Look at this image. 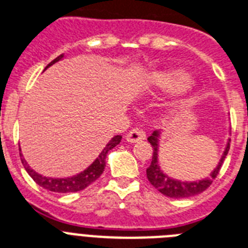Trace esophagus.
Returning a JSON list of instances; mask_svg holds the SVG:
<instances>
[{
	"label": "esophagus",
	"instance_id": "34e87169",
	"mask_svg": "<svg viewBox=\"0 0 248 248\" xmlns=\"http://www.w3.org/2000/svg\"><path fill=\"white\" fill-rule=\"evenodd\" d=\"M146 138V134L141 127H134L132 130L128 131V134L126 135V140L128 142H136L140 140H144Z\"/></svg>",
	"mask_w": 248,
	"mask_h": 248
}]
</instances>
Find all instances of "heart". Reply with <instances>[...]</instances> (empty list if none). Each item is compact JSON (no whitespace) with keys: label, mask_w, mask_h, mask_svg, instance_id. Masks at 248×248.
I'll use <instances>...</instances> for the list:
<instances>
[{"label":"heart","mask_w":248,"mask_h":248,"mask_svg":"<svg viewBox=\"0 0 248 248\" xmlns=\"http://www.w3.org/2000/svg\"><path fill=\"white\" fill-rule=\"evenodd\" d=\"M156 82L163 88L168 89H181L188 85L190 78L182 72H170V74H159L156 76Z\"/></svg>","instance_id":"b5f03b06"}]
</instances>
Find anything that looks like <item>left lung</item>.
<instances>
[{"label":"left lung","instance_id":"1","mask_svg":"<svg viewBox=\"0 0 248 248\" xmlns=\"http://www.w3.org/2000/svg\"><path fill=\"white\" fill-rule=\"evenodd\" d=\"M149 142L153 146V158L150 166L146 170V177H148L149 182L152 183L153 186L155 187L156 190L160 194L166 195L172 199H186V197L195 196L201 192H204L205 190H208L213 181L217 178L219 174V170L222 168V164L224 162L225 156L228 154L229 150V142L225 148V152L223 154L220 162H219L218 167L211 172L210 176L205 180L197 181V182H182V181H176L170 178L162 172L160 167L158 163V141H159V132L154 131L150 136L148 138Z\"/></svg>","mask_w":248,"mask_h":248}]
</instances>
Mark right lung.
<instances>
[{
  "mask_svg": "<svg viewBox=\"0 0 248 248\" xmlns=\"http://www.w3.org/2000/svg\"><path fill=\"white\" fill-rule=\"evenodd\" d=\"M62 57H63V54L58 56L57 58H54L53 61H52L47 67L53 65L54 62L60 61ZM121 139H122L121 135L114 136V138L106 145V148L103 149V152L100 153L99 156L93 162L92 166L88 167L84 172L78 173L76 176L68 177V178H48V177H43L40 176V174H38L37 172H34V170L28 166V163L25 162V159L24 158H21V163H23V166L26 170V172L29 173V176L33 178L34 182L37 183V185H39L40 187L46 188V190H49L52 191V192H60V194L78 192V191L84 190L85 187L92 185L93 182H95V181L102 176V173H103L104 168H106L107 154H108V152H109L110 149H113L116 145L120 144ZM21 155H23V154L20 153V156Z\"/></svg>",
  "mask_w": 248,
  "mask_h": 248,
  "instance_id": "1",
  "label": "right lung"
}]
</instances>
